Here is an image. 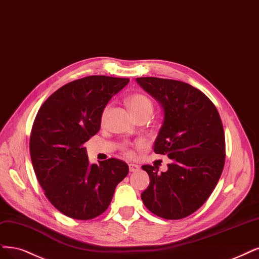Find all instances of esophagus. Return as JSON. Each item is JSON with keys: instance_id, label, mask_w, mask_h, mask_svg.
Returning <instances> with one entry per match:
<instances>
[{"instance_id": "esophagus-1", "label": "esophagus", "mask_w": 259, "mask_h": 259, "mask_svg": "<svg viewBox=\"0 0 259 259\" xmlns=\"http://www.w3.org/2000/svg\"><path fill=\"white\" fill-rule=\"evenodd\" d=\"M128 168L131 172H136L140 169V167L137 164H128Z\"/></svg>"}]
</instances>
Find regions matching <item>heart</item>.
I'll use <instances>...</instances> for the list:
<instances>
[{"label":"heart","mask_w":259,"mask_h":259,"mask_svg":"<svg viewBox=\"0 0 259 259\" xmlns=\"http://www.w3.org/2000/svg\"><path fill=\"white\" fill-rule=\"evenodd\" d=\"M128 106L130 109L133 112V114L135 115V118L140 117V115L144 114H151L153 110V104L151 102V100L149 99L148 96L144 95V94H134L132 95L128 99ZM108 107H106L105 110L103 111V115L102 118L103 120H105L107 113H108ZM127 154L132 155L131 151H127Z\"/></svg>","instance_id":"1"}]
</instances>
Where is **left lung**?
<instances>
[{
  "label": "left lung",
  "instance_id": "left-lung-1",
  "mask_svg": "<svg viewBox=\"0 0 259 259\" xmlns=\"http://www.w3.org/2000/svg\"><path fill=\"white\" fill-rule=\"evenodd\" d=\"M136 81L162 106L164 119L153 150L170 158L165 172H158L155 165L141 167L150 177L141 199L159 218L189 217L209 198L224 168L220 114L208 97L189 83L155 77Z\"/></svg>",
  "mask_w": 259,
  "mask_h": 259
}]
</instances>
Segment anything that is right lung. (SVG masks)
Segmentation results:
<instances>
[{"instance_id": "1", "label": "right lung", "mask_w": 259, "mask_h": 259, "mask_svg": "<svg viewBox=\"0 0 259 259\" xmlns=\"http://www.w3.org/2000/svg\"><path fill=\"white\" fill-rule=\"evenodd\" d=\"M127 78L89 76L51 94L39 108L30 137L35 175L49 201L75 220L101 215L128 174L125 162L89 163L83 144L100 131L105 107Z\"/></svg>"}]
</instances>
